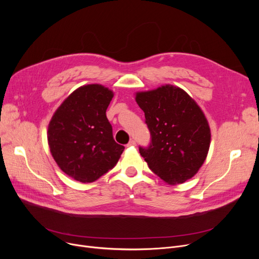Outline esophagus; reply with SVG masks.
I'll use <instances>...</instances> for the list:
<instances>
[{
	"label": "esophagus",
	"instance_id": "obj_1",
	"mask_svg": "<svg viewBox=\"0 0 259 259\" xmlns=\"http://www.w3.org/2000/svg\"><path fill=\"white\" fill-rule=\"evenodd\" d=\"M135 145H137V143H135V141H133V140H131L129 143H128V147H130V146H135Z\"/></svg>",
	"mask_w": 259,
	"mask_h": 259
}]
</instances>
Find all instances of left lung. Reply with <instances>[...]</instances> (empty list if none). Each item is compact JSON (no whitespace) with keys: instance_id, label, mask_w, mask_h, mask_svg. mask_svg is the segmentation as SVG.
Wrapping results in <instances>:
<instances>
[{"instance_id":"8db88e82","label":"left lung","mask_w":259,"mask_h":259,"mask_svg":"<svg viewBox=\"0 0 259 259\" xmlns=\"http://www.w3.org/2000/svg\"><path fill=\"white\" fill-rule=\"evenodd\" d=\"M145 112L151 145L140 153L168 185L192 179L205 162L211 143L208 119L198 104L182 88L170 84L135 92Z\"/></svg>"}]
</instances>
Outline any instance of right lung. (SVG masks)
<instances>
[{
  "label": "right lung",
  "instance_id": "add662e5",
  "mask_svg": "<svg viewBox=\"0 0 259 259\" xmlns=\"http://www.w3.org/2000/svg\"><path fill=\"white\" fill-rule=\"evenodd\" d=\"M114 92L101 84L80 86L53 113L47 131L60 169L79 183H93L112 169L124 146L113 140L106 110Z\"/></svg>",
  "mask_w": 259,
  "mask_h": 259
}]
</instances>
